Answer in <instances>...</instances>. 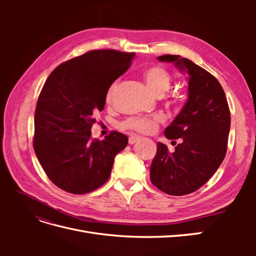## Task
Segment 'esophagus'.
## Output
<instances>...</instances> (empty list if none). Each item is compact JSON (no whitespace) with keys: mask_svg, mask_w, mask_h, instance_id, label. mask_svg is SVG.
<instances>
[{"mask_svg":"<svg viewBox=\"0 0 256 256\" xmlns=\"http://www.w3.org/2000/svg\"><path fill=\"white\" fill-rule=\"evenodd\" d=\"M141 140V138L140 136H131L130 138H129V144H134V143H136V142H138Z\"/></svg>","mask_w":256,"mask_h":256,"instance_id":"obj_1","label":"esophagus"}]
</instances>
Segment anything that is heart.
Masks as SVG:
<instances>
[{"label":"heart","mask_w":256,"mask_h":256,"mask_svg":"<svg viewBox=\"0 0 256 256\" xmlns=\"http://www.w3.org/2000/svg\"><path fill=\"white\" fill-rule=\"evenodd\" d=\"M144 80L148 88L154 95L162 96L171 88L172 76L164 67L160 65H154L144 72ZM118 88V81H114L106 92V102H111L114 92ZM164 122L161 115H152L146 118H132L122 122V127L127 129H132L141 134H152L157 130L158 126Z\"/></svg>","instance_id":"heart-1"}]
</instances>
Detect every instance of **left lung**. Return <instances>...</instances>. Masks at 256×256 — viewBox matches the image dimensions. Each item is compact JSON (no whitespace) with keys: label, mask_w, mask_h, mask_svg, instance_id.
Here are the masks:
<instances>
[{"label":"left lung","mask_w":256,"mask_h":256,"mask_svg":"<svg viewBox=\"0 0 256 256\" xmlns=\"http://www.w3.org/2000/svg\"><path fill=\"white\" fill-rule=\"evenodd\" d=\"M158 60L188 74V99L164 130L168 140L180 138V144L170 152L166 145L157 143L150 180L170 196H184L206 184L226 157L230 108L221 84L205 69L180 56L166 54Z\"/></svg>","instance_id":"left-lung-1"}]
</instances>
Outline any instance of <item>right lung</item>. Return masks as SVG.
<instances>
[{
    "label": "right lung",
    "instance_id": "1",
    "mask_svg": "<svg viewBox=\"0 0 256 256\" xmlns=\"http://www.w3.org/2000/svg\"><path fill=\"white\" fill-rule=\"evenodd\" d=\"M134 53L92 50L58 66L44 82L34 118V150L50 180L74 194L98 189L128 144L118 131L100 141L90 129L108 88L127 72Z\"/></svg>",
    "mask_w": 256,
    "mask_h": 256
}]
</instances>
